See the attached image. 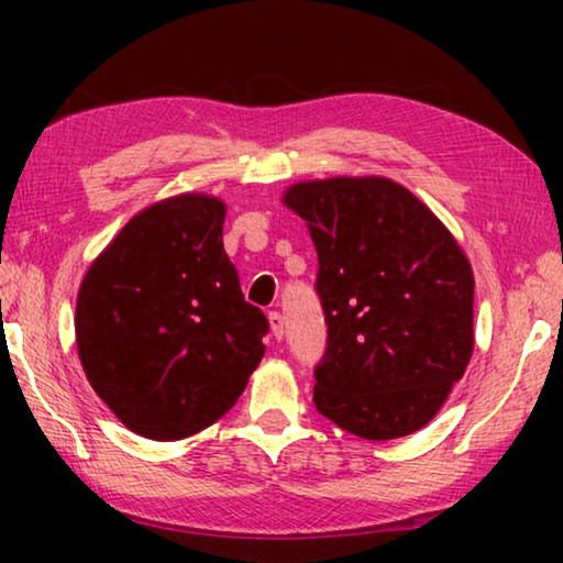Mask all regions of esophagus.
<instances>
[{
    "label": "esophagus",
    "instance_id": "34e87169",
    "mask_svg": "<svg viewBox=\"0 0 563 563\" xmlns=\"http://www.w3.org/2000/svg\"><path fill=\"white\" fill-rule=\"evenodd\" d=\"M268 322H271L273 338L280 340V338H283V316H280V312H278V310H271V312H268Z\"/></svg>",
    "mask_w": 563,
    "mask_h": 563
}]
</instances>
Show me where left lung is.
I'll return each instance as SVG.
<instances>
[{"mask_svg":"<svg viewBox=\"0 0 563 563\" xmlns=\"http://www.w3.org/2000/svg\"><path fill=\"white\" fill-rule=\"evenodd\" d=\"M283 203L318 251L328 322L318 412L373 442L422 430L474 350V275L460 243L385 176L302 180Z\"/></svg>","mask_w":563,"mask_h":563,"instance_id":"1","label":"left lung"}]
</instances>
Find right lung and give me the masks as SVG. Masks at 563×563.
I'll return each mask as SVG.
<instances>
[{
  "label": "right lung",
  "mask_w": 563,
  "mask_h": 563,
  "mask_svg": "<svg viewBox=\"0 0 563 563\" xmlns=\"http://www.w3.org/2000/svg\"><path fill=\"white\" fill-rule=\"evenodd\" d=\"M225 203L180 194L144 208L84 275L76 350L131 432L174 442L211 427L265 355L268 318L223 251Z\"/></svg>",
  "instance_id": "right-lung-1"
}]
</instances>
